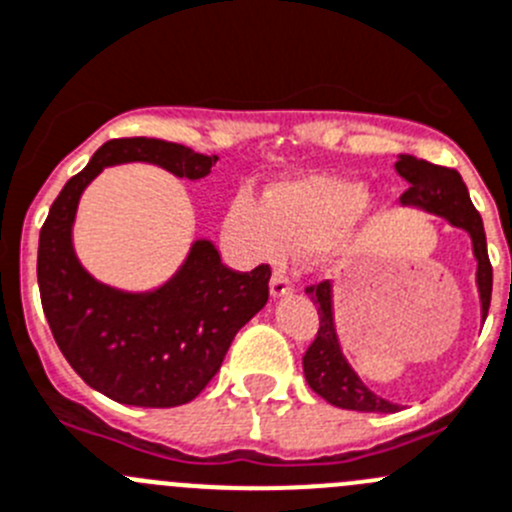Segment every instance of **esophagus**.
<instances>
[{
	"instance_id": "1",
	"label": "esophagus",
	"mask_w": 512,
	"mask_h": 512,
	"mask_svg": "<svg viewBox=\"0 0 512 512\" xmlns=\"http://www.w3.org/2000/svg\"><path fill=\"white\" fill-rule=\"evenodd\" d=\"M289 294H294V284H291L286 276L274 274V279H271V296H274V299H284V296Z\"/></svg>"
}]
</instances>
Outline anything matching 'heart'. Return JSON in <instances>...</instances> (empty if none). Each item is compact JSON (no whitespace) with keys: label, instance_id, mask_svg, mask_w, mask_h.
Instances as JSON below:
<instances>
[{"label":"heart","instance_id":"heart-1","mask_svg":"<svg viewBox=\"0 0 512 512\" xmlns=\"http://www.w3.org/2000/svg\"><path fill=\"white\" fill-rule=\"evenodd\" d=\"M377 203L364 180L316 173L286 180L259 201L241 193L228 211V233L253 259L276 261L289 253H321L329 264L357 248Z\"/></svg>","mask_w":512,"mask_h":512}]
</instances>
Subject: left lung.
Here are the masks:
<instances>
[{"mask_svg":"<svg viewBox=\"0 0 512 512\" xmlns=\"http://www.w3.org/2000/svg\"><path fill=\"white\" fill-rule=\"evenodd\" d=\"M402 178L407 180V191L402 193L399 203L407 208H420L432 216L445 218L450 226L460 228L470 236L472 259H475V286L480 299V319L485 321L493 294V266L488 259V241H485L483 218L475 211L462 183L460 173L452 168L427 163L415 155H397L394 163ZM306 294L319 306V334L314 344L304 354V374L309 387L329 405L354 412H397L399 405L387 402L374 394L367 384L359 379L354 367L344 354L339 342L337 319H334V289L329 281L319 286H309Z\"/></svg>","mask_w":512,"mask_h":512,"instance_id":"1","label":"left lung"}]
</instances>
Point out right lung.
I'll return each instance as SVG.
<instances>
[{
  "mask_svg": "<svg viewBox=\"0 0 512 512\" xmlns=\"http://www.w3.org/2000/svg\"><path fill=\"white\" fill-rule=\"evenodd\" d=\"M218 155L155 138L107 140L65 183L40 231L37 281L55 342L70 367L105 397L130 407H178L216 377L233 337L269 301V266L236 274L208 238H196L168 281L125 291L77 259V206L105 168L150 163L201 180Z\"/></svg>",
  "mask_w": 512,
  "mask_h": 512,
  "instance_id": "obj_1",
  "label": "right lung"
}]
</instances>
